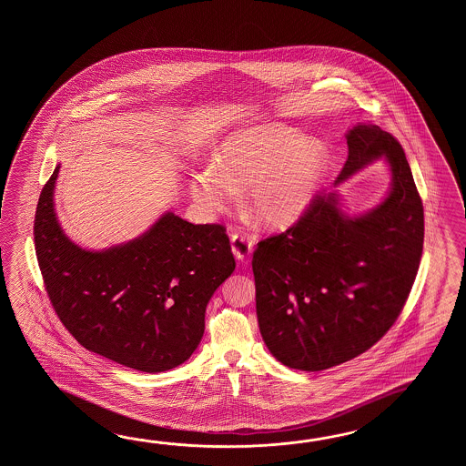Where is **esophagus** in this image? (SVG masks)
<instances>
[{
  "instance_id": "esophagus-1",
  "label": "esophagus",
  "mask_w": 466,
  "mask_h": 466,
  "mask_svg": "<svg viewBox=\"0 0 466 466\" xmlns=\"http://www.w3.org/2000/svg\"><path fill=\"white\" fill-rule=\"evenodd\" d=\"M231 248H233L235 257L241 263H247L251 251H253V239H251L249 235H245V233H233L231 235Z\"/></svg>"
}]
</instances>
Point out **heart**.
Listing matches in <instances>:
<instances>
[{"label": "heart", "mask_w": 466, "mask_h": 466, "mask_svg": "<svg viewBox=\"0 0 466 466\" xmlns=\"http://www.w3.org/2000/svg\"><path fill=\"white\" fill-rule=\"evenodd\" d=\"M328 167V149L298 129L263 125L227 139L215 167L195 175V199L213 211L248 189V209L268 227L287 228L305 215Z\"/></svg>", "instance_id": "heart-1"}]
</instances>
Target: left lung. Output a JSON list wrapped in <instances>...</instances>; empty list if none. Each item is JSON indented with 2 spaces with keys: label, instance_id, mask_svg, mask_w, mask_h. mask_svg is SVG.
<instances>
[{
  "label": "left lung",
  "instance_id": "obj_1",
  "mask_svg": "<svg viewBox=\"0 0 466 466\" xmlns=\"http://www.w3.org/2000/svg\"><path fill=\"white\" fill-rule=\"evenodd\" d=\"M337 183L385 157L391 188L377 208L348 218L337 193L317 195L287 231L253 253L261 337L283 365L337 367L385 337L413 287L425 238L423 203L398 139L377 125L347 133Z\"/></svg>",
  "mask_w": 466,
  "mask_h": 466
}]
</instances>
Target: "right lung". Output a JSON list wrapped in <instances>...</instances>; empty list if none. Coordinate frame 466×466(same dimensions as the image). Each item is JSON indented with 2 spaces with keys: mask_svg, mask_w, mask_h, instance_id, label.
<instances>
[{
  "mask_svg": "<svg viewBox=\"0 0 466 466\" xmlns=\"http://www.w3.org/2000/svg\"><path fill=\"white\" fill-rule=\"evenodd\" d=\"M56 167L41 189L35 249L46 293L81 347L145 373L185 363L205 333V311L233 273L223 225L165 213L125 245L88 251L63 233L53 207Z\"/></svg>",
  "mask_w": 466,
  "mask_h": 466,
  "instance_id": "add662e5",
  "label": "right lung"
}]
</instances>
